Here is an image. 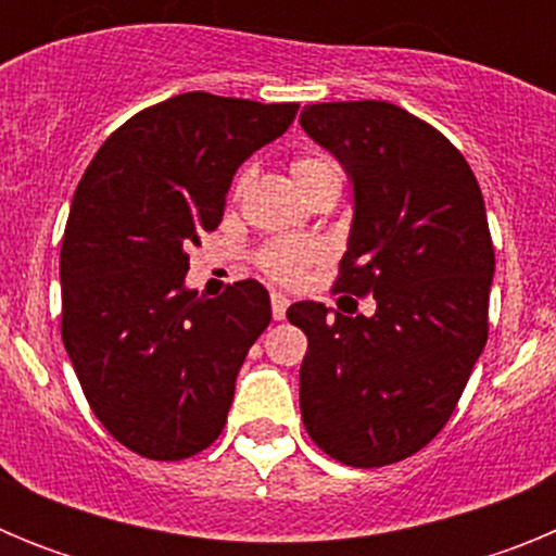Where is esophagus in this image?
I'll use <instances>...</instances> for the list:
<instances>
[{
  "label": "esophagus",
  "mask_w": 556,
  "mask_h": 556,
  "mask_svg": "<svg viewBox=\"0 0 556 556\" xmlns=\"http://www.w3.org/2000/svg\"><path fill=\"white\" fill-rule=\"evenodd\" d=\"M269 303H273V317H275V320H283V317H287V308H289V298H287V294L273 292Z\"/></svg>",
  "instance_id": "1"
}]
</instances>
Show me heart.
<instances>
[{"label": "heart", "instance_id": "obj_1", "mask_svg": "<svg viewBox=\"0 0 556 556\" xmlns=\"http://www.w3.org/2000/svg\"><path fill=\"white\" fill-rule=\"evenodd\" d=\"M294 180L298 186L308 189L312 184L323 178H339V169L328 155H303L292 164ZM248 184V175L239 178L236 189H242ZM320 258V248L314 242H298V239H278V242L264 244L262 253H258V267L264 269L267 278L278 283H298L306 273V267H312L314 262Z\"/></svg>", "mask_w": 556, "mask_h": 556}]
</instances>
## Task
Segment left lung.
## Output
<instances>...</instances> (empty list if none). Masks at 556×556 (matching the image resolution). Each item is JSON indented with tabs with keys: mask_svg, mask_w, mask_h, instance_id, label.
Instances as JSON below:
<instances>
[{
	"mask_svg": "<svg viewBox=\"0 0 556 556\" xmlns=\"http://www.w3.org/2000/svg\"><path fill=\"white\" fill-rule=\"evenodd\" d=\"M301 127L353 186L333 289L376 301L372 317L289 306L308 337L303 426L342 465L381 468L440 434L484 351L495 273L488 211L462 152L392 102L306 105Z\"/></svg>",
	"mask_w": 556,
	"mask_h": 556,
	"instance_id": "obj_1",
	"label": "left lung"
}]
</instances>
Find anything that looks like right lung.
<instances>
[{
  "label": "right lung",
  "mask_w": 556,
  "mask_h": 556,
  "mask_svg": "<svg viewBox=\"0 0 556 556\" xmlns=\"http://www.w3.org/2000/svg\"><path fill=\"white\" fill-rule=\"evenodd\" d=\"M298 108L172 97L113 130L77 184L61 248L63 345L100 424L147 459H186L223 434L239 367L273 320L253 278L211 301L186 287V250L223 223L236 169Z\"/></svg>",
  "instance_id": "1"
}]
</instances>
